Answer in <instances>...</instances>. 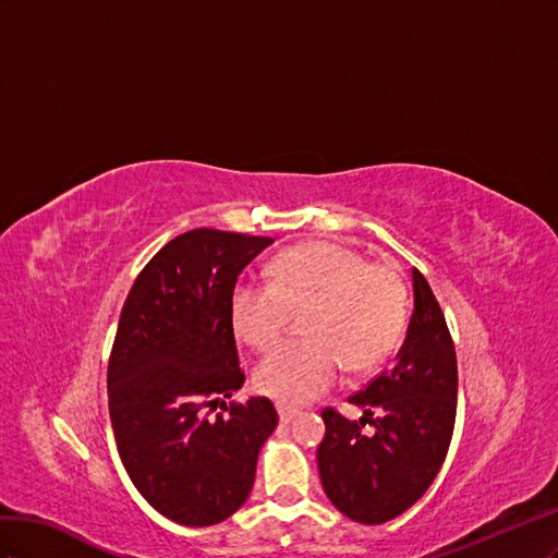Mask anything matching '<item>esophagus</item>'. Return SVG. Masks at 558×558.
I'll use <instances>...</instances> for the list:
<instances>
[{"instance_id":"obj_1","label":"esophagus","mask_w":558,"mask_h":558,"mask_svg":"<svg viewBox=\"0 0 558 558\" xmlns=\"http://www.w3.org/2000/svg\"><path fill=\"white\" fill-rule=\"evenodd\" d=\"M278 416H280V423H290L292 418L299 416V409L288 407V404H278Z\"/></svg>"}]
</instances>
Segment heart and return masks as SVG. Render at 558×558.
<instances>
[{
  "label": "heart",
  "mask_w": 558,
  "mask_h": 558,
  "mask_svg": "<svg viewBox=\"0 0 558 558\" xmlns=\"http://www.w3.org/2000/svg\"><path fill=\"white\" fill-rule=\"evenodd\" d=\"M306 311L308 339L276 345L254 369V386L282 404H306L343 372H367L397 345L407 317L402 276L337 243L299 245L270 266V282H243L231 296L238 339L274 345L290 311Z\"/></svg>",
  "instance_id": "1"
}]
</instances>
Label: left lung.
Listing matches in <instances>:
<instances>
[{"label":"left lung","mask_w":558,"mask_h":558,"mask_svg":"<svg viewBox=\"0 0 558 558\" xmlns=\"http://www.w3.org/2000/svg\"><path fill=\"white\" fill-rule=\"evenodd\" d=\"M413 311L390 367L350 397L360 421L323 411L317 470L331 505L357 523H386L416 502L447 458L458 400L451 333L427 280L411 270ZM371 423V429L363 425Z\"/></svg>","instance_id":"left-lung-1"}]
</instances>
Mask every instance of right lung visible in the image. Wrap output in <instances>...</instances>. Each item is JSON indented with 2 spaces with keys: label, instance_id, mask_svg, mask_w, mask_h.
Returning a JSON list of instances; mask_svg holds the SVG:
<instances>
[{
  "label": "right lung",
  "instance_id": "1",
  "mask_svg": "<svg viewBox=\"0 0 558 558\" xmlns=\"http://www.w3.org/2000/svg\"><path fill=\"white\" fill-rule=\"evenodd\" d=\"M274 238L186 231L158 250L125 299L107 369L121 463L156 512L201 529L247 500L264 441L278 425L266 397L243 404L231 323L241 270ZM219 405L227 414L213 420Z\"/></svg>",
  "mask_w": 558,
  "mask_h": 558
}]
</instances>
